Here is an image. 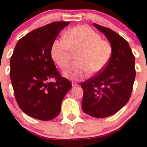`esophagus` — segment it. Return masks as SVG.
Instances as JSON below:
<instances>
[{"label":"esophagus","mask_w":147,"mask_h":147,"mask_svg":"<svg viewBox=\"0 0 147 147\" xmlns=\"http://www.w3.org/2000/svg\"><path fill=\"white\" fill-rule=\"evenodd\" d=\"M72 88H75V87L78 86V84L76 83H72Z\"/></svg>","instance_id":"esophagus-1"}]
</instances>
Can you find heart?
Segmentation results:
<instances>
[{
  "label": "heart",
  "mask_w": 147,
  "mask_h": 147,
  "mask_svg": "<svg viewBox=\"0 0 147 147\" xmlns=\"http://www.w3.org/2000/svg\"><path fill=\"white\" fill-rule=\"evenodd\" d=\"M64 39H55L51 46V56L61 69L70 63L73 53L76 61L64 72V75L72 80L84 78L89 74L100 73L109 63L113 47L108 41L89 26H79L69 29Z\"/></svg>",
  "instance_id": "1"
}]
</instances>
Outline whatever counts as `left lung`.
I'll return each instance as SVG.
<instances>
[{
	"mask_svg": "<svg viewBox=\"0 0 147 147\" xmlns=\"http://www.w3.org/2000/svg\"><path fill=\"white\" fill-rule=\"evenodd\" d=\"M113 47V54L104 69L81 83L82 109L96 118L114 114L126 105L136 78L135 57L128 42L111 29L94 23Z\"/></svg>",
	"mask_w": 147,
	"mask_h": 147,
	"instance_id": "1",
	"label": "left lung"
}]
</instances>
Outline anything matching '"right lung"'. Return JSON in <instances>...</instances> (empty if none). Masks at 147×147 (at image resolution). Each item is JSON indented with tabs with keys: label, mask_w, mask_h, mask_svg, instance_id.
I'll return each instance as SVG.
<instances>
[{
	"label": "right lung",
	"mask_w": 147,
	"mask_h": 147,
	"mask_svg": "<svg viewBox=\"0 0 147 147\" xmlns=\"http://www.w3.org/2000/svg\"><path fill=\"white\" fill-rule=\"evenodd\" d=\"M69 22H54L31 31L18 42L10 59V78L18 105L25 113L48 121L59 114L72 83L59 75L51 46ZM54 77L55 82H48Z\"/></svg>",
	"instance_id": "obj_1"
}]
</instances>
